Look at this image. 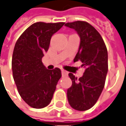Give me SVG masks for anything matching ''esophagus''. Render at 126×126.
I'll return each mask as SVG.
<instances>
[{
	"mask_svg": "<svg viewBox=\"0 0 126 126\" xmlns=\"http://www.w3.org/2000/svg\"><path fill=\"white\" fill-rule=\"evenodd\" d=\"M62 76H66L68 75V72L62 69Z\"/></svg>",
	"mask_w": 126,
	"mask_h": 126,
	"instance_id": "1",
	"label": "esophagus"
}]
</instances>
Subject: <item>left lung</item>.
I'll return each instance as SVG.
<instances>
[{"label":"left lung","mask_w":126,"mask_h":126,"mask_svg":"<svg viewBox=\"0 0 126 126\" xmlns=\"http://www.w3.org/2000/svg\"><path fill=\"white\" fill-rule=\"evenodd\" d=\"M80 37V45L74 62L79 60L85 71L79 79L70 73L71 87L67 90L69 104L75 110H87L94 106L104 89L108 73V51L103 38L95 29L85 21L67 22Z\"/></svg>","instance_id":"1"}]
</instances>
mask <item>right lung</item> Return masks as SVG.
<instances>
[{"instance_id":"right-lung-1","label":"right lung","mask_w":126,"mask_h":126,"mask_svg":"<svg viewBox=\"0 0 126 126\" xmlns=\"http://www.w3.org/2000/svg\"><path fill=\"white\" fill-rule=\"evenodd\" d=\"M64 23H33L16 42L12 61L13 78L22 99L32 108H45L50 104L62 77L60 68L47 69L42 58L48 51L52 35Z\"/></svg>"}]
</instances>
